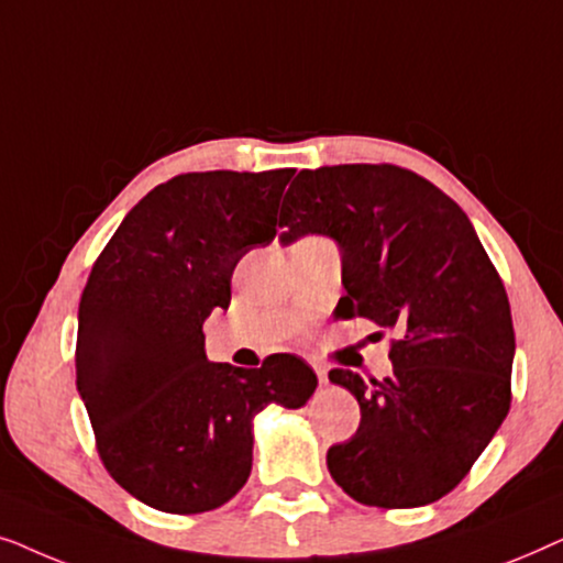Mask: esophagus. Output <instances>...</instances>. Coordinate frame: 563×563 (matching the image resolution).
Segmentation results:
<instances>
[{
	"mask_svg": "<svg viewBox=\"0 0 563 563\" xmlns=\"http://www.w3.org/2000/svg\"><path fill=\"white\" fill-rule=\"evenodd\" d=\"M312 368H314V374H318L320 384H328V366L325 364H312Z\"/></svg>",
	"mask_w": 563,
	"mask_h": 563,
	"instance_id": "esophagus-1",
	"label": "esophagus"
}]
</instances>
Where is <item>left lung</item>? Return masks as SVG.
Listing matches in <instances>:
<instances>
[{"instance_id":"1","label":"left lung","mask_w":563,"mask_h":563,"mask_svg":"<svg viewBox=\"0 0 563 563\" xmlns=\"http://www.w3.org/2000/svg\"><path fill=\"white\" fill-rule=\"evenodd\" d=\"M282 243L307 233L341 249L335 318L397 330L387 379L333 368L358 399L351 441L328 468L356 503L430 505L468 474L510 410L515 330L505 284L466 212L435 184L391 164L299 172L284 197Z\"/></svg>"}]
</instances>
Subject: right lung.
<instances>
[{
  "label": "right lung",
  "mask_w": 563,
  "mask_h": 563,
  "mask_svg": "<svg viewBox=\"0 0 563 563\" xmlns=\"http://www.w3.org/2000/svg\"><path fill=\"white\" fill-rule=\"evenodd\" d=\"M295 168L179 174L151 189L91 266L79 302L76 389L114 482L148 507L207 512L251 474L253 415L302 407L318 376L274 353L261 368L214 364L202 325L228 310L245 253L276 235Z\"/></svg>",
  "instance_id": "obj_1"
}]
</instances>
